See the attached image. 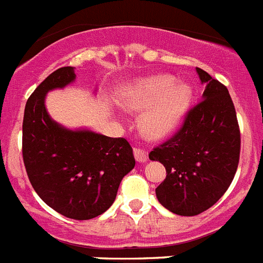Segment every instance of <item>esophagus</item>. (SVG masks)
Listing matches in <instances>:
<instances>
[{"label":"esophagus","mask_w":263,"mask_h":263,"mask_svg":"<svg viewBox=\"0 0 263 263\" xmlns=\"http://www.w3.org/2000/svg\"><path fill=\"white\" fill-rule=\"evenodd\" d=\"M134 157L138 162H146L149 156H147V152L145 149H141V147H134Z\"/></svg>","instance_id":"34e87169"}]
</instances>
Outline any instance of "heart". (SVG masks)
<instances>
[{
    "instance_id": "heart-1",
    "label": "heart",
    "mask_w": 263,
    "mask_h": 263,
    "mask_svg": "<svg viewBox=\"0 0 263 263\" xmlns=\"http://www.w3.org/2000/svg\"><path fill=\"white\" fill-rule=\"evenodd\" d=\"M193 100L187 84H177L172 76H154L136 81L120 98L127 111H141V127L153 138L172 134L185 120Z\"/></svg>"
}]
</instances>
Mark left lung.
<instances>
[{"mask_svg":"<svg viewBox=\"0 0 263 263\" xmlns=\"http://www.w3.org/2000/svg\"><path fill=\"white\" fill-rule=\"evenodd\" d=\"M205 85L202 101L190 110L176 136L149 154L166 169L156 189L169 212L192 217L218 201L238 167L241 136L232 97L226 86L196 67Z\"/></svg>","mask_w":263,"mask_h":263,"instance_id":"8db88e82","label":"left lung"}]
</instances>
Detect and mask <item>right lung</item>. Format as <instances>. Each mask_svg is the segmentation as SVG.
<instances>
[{"label":"right lung","mask_w":263,"mask_h":263,"mask_svg":"<svg viewBox=\"0 0 263 263\" xmlns=\"http://www.w3.org/2000/svg\"><path fill=\"white\" fill-rule=\"evenodd\" d=\"M74 81V67H61L29 97L22 123V156L40 198L67 218L82 221L113 205L121 181L134 169L136 159L125 138L86 127L69 129L51 118L45 105L46 94Z\"/></svg>","instance_id":"right-lung-1"}]
</instances>
